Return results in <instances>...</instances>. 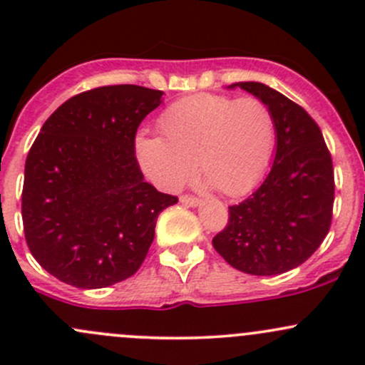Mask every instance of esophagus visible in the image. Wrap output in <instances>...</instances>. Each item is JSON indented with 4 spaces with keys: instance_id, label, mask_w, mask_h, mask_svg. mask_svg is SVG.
Returning <instances> with one entry per match:
<instances>
[{
    "instance_id": "obj_1",
    "label": "esophagus",
    "mask_w": 365,
    "mask_h": 365,
    "mask_svg": "<svg viewBox=\"0 0 365 365\" xmlns=\"http://www.w3.org/2000/svg\"><path fill=\"white\" fill-rule=\"evenodd\" d=\"M180 203H183L187 206H200L201 201L197 200V197H192V196H182L180 197Z\"/></svg>"
}]
</instances>
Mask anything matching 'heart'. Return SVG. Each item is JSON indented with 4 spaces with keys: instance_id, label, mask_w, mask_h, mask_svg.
Masks as SVG:
<instances>
[{
    "instance_id": "1",
    "label": "heart",
    "mask_w": 365,
    "mask_h": 365,
    "mask_svg": "<svg viewBox=\"0 0 365 365\" xmlns=\"http://www.w3.org/2000/svg\"><path fill=\"white\" fill-rule=\"evenodd\" d=\"M160 135H139L135 152L146 175L175 190L194 165L226 196L251 190L270 164L275 120L257 98L190 95L169 106L159 118Z\"/></svg>"
}]
</instances>
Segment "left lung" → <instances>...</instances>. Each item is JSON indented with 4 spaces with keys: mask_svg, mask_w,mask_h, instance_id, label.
<instances>
[{
    "mask_svg": "<svg viewBox=\"0 0 365 365\" xmlns=\"http://www.w3.org/2000/svg\"><path fill=\"white\" fill-rule=\"evenodd\" d=\"M268 106L275 120L274 164L259 187L230 206L227 226L212 240L237 270L277 275L300 267L332 222L334 168L322 130L307 111L263 83H235Z\"/></svg>",
    "mask_w": 365,
    "mask_h": 365,
    "instance_id": "1",
    "label": "left lung"
}]
</instances>
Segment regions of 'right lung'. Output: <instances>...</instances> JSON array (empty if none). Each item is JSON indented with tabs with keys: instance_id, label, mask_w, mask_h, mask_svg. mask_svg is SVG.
Here are the masks:
<instances>
[{
	"instance_id": "obj_1",
	"label": "right lung",
	"mask_w": 365,
	"mask_h": 365,
	"mask_svg": "<svg viewBox=\"0 0 365 365\" xmlns=\"http://www.w3.org/2000/svg\"><path fill=\"white\" fill-rule=\"evenodd\" d=\"M162 95L135 84L95 88L40 128L24 168V237L61 282L95 289L134 275L159 213L178 203L145 182L135 159V132Z\"/></svg>"
}]
</instances>
